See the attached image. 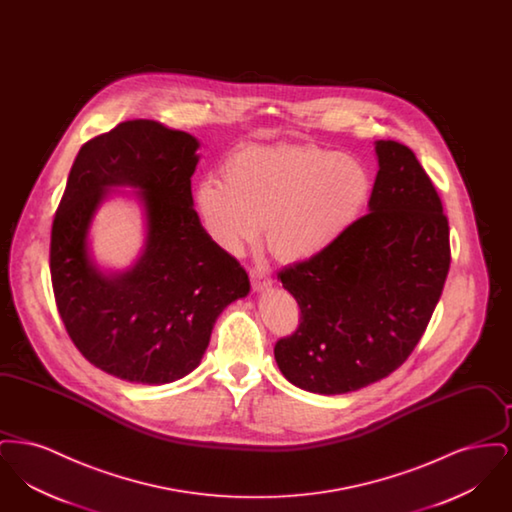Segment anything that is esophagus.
Segmentation results:
<instances>
[{
  "instance_id": "esophagus-1",
  "label": "esophagus",
  "mask_w": 512,
  "mask_h": 512,
  "mask_svg": "<svg viewBox=\"0 0 512 512\" xmlns=\"http://www.w3.org/2000/svg\"><path fill=\"white\" fill-rule=\"evenodd\" d=\"M251 284H253V288H255L257 292H261V290H265V288H268V286L272 284V280H270V276H268V272L265 268L255 267L251 270Z\"/></svg>"
}]
</instances>
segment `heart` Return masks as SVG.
<instances>
[{
    "label": "heart",
    "mask_w": 512,
    "mask_h": 512,
    "mask_svg": "<svg viewBox=\"0 0 512 512\" xmlns=\"http://www.w3.org/2000/svg\"><path fill=\"white\" fill-rule=\"evenodd\" d=\"M222 176L197 186L199 211L220 244L242 253L265 222L268 249L290 263L338 244L372 195V176L359 159L315 144L240 147Z\"/></svg>",
    "instance_id": "obj_1"
}]
</instances>
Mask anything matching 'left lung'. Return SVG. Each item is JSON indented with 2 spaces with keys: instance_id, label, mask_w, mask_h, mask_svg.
<instances>
[{
  "instance_id": "1",
  "label": "left lung",
  "mask_w": 512,
  "mask_h": 512,
  "mask_svg": "<svg viewBox=\"0 0 512 512\" xmlns=\"http://www.w3.org/2000/svg\"><path fill=\"white\" fill-rule=\"evenodd\" d=\"M374 149L368 215L322 255L278 272L301 322L274 359L293 386L320 395L361 390L407 361L451 263L449 222L416 155L393 140Z\"/></svg>"
}]
</instances>
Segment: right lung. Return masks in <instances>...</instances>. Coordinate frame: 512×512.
I'll list each match as a JSON object with an SVG mask.
<instances>
[{"label":"right lung","instance_id":"add662e5","mask_svg":"<svg viewBox=\"0 0 512 512\" xmlns=\"http://www.w3.org/2000/svg\"><path fill=\"white\" fill-rule=\"evenodd\" d=\"M192 134L138 119L80 147L51 228L55 303L76 349L99 370L136 384H169L201 363L220 313L249 293L245 268L194 209ZM130 185L145 207L143 255L103 273L87 232L109 187Z\"/></svg>","mask_w":512,"mask_h":512}]
</instances>
